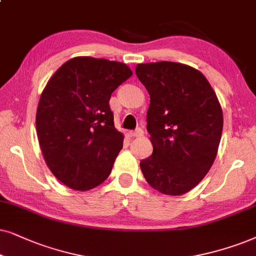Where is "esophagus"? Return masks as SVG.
<instances>
[{
  "mask_svg": "<svg viewBox=\"0 0 256 256\" xmlns=\"http://www.w3.org/2000/svg\"><path fill=\"white\" fill-rule=\"evenodd\" d=\"M142 134H144V130H142V128H137L136 130L130 132L131 137H142Z\"/></svg>",
  "mask_w": 256,
  "mask_h": 256,
  "instance_id": "34e87169",
  "label": "esophagus"
}]
</instances>
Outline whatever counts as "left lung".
Masks as SVG:
<instances>
[{"label": "left lung", "instance_id": "8db88e82", "mask_svg": "<svg viewBox=\"0 0 256 256\" xmlns=\"http://www.w3.org/2000/svg\"><path fill=\"white\" fill-rule=\"evenodd\" d=\"M136 74L150 94L146 116L153 152L140 162L146 182L168 196L188 192L216 156L224 117L205 76L174 62L138 64Z\"/></svg>", "mask_w": 256, "mask_h": 256}]
</instances>
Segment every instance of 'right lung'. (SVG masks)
I'll list each match as a JSON object with an SVG mask.
<instances>
[{
    "mask_svg": "<svg viewBox=\"0 0 256 256\" xmlns=\"http://www.w3.org/2000/svg\"><path fill=\"white\" fill-rule=\"evenodd\" d=\"M131 76L124 63L76 57L44 88L36 112L37 137L48 168L70 188H94L110 176L124 136L116 130L108 102Z\"/></svg>",
    "mask_w": 256,
    "mask_h": 256,
    "instance_id": "right-lung-1",
    "label": "right lung"
}]
</instances>
